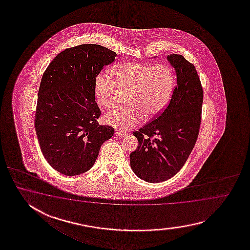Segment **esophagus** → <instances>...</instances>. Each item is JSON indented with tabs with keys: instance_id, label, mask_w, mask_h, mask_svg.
<instances>
[{
	"instance_id": "34e87169",
	"label": "esophagus",
	"mask_w": 250,
	"mask_h": 250,
	"mask_svg": "<svg viewBox=\"0 0 250 250\" xmlns=\"http://www.w3.org/2000/svg\"><path fill=\"white\" fill-rule=\"evenodd\" d=\"M115 134H116V136H118L119 138H123V137L127 136V133L122 132V131H116V132H115Z\"/></svg>"
}]
</instances>
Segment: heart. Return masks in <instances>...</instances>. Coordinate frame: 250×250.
<instances>
[{"label": "heart", "mask_w": 250, "mask_h": 250, "mask_svg": "<svg viewBox=\"0 0 250 250\" xmlns=\"http://www.w3.org/2000/svg\"><path fill=\"white\" fill-rule=\"evenodd\" d=\"M111 77L100 74L95 81V95L102 107L111 109L121 93H127V105L107 113L108 125L127 130L143 121L157 117L167 106L174 87V73L165 64L126 62L111 69Z\"/></svg>", "instance_id": "b5f03b06"}]
</instances>
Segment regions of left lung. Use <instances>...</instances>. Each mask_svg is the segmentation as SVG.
<instances>
[{
  "label": "left lung",
  "instance_id": "8db88e82",
  "mask_svg": "<svg viewBox=\"0 0 250 250\" xmlns=\"http://www.w3.org/2000/svg\"><path fill=\"white\" fill-rule=\"evenodd\" d=\"M167 60L175 69L177 85L168 106L133 132L139 145L129 157L134 173L153 183L169 180L185 165L201 123L204 93L197 69L181 54Z\"/></svg>",
  "mask_w": 250,
  "mask_h": 250
}]
</instances>
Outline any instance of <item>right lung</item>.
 <instances>
[{"instance_id":"add662e5","label":"right lung","mask_w":250,"mask_h":250,"mask_svg":"<svg viewBox=\"0 0 250 250\" xmlns=\"http://www.w3.org/2000/svg\"><path fill=\"white\" fill-rule=\"evenodd\" d=\"M116 53L95 43L65 49L42 74L35 127L42 154L54 170L79 175L95 165L114 128L99 125L95 81Z\"/></svg>"}]
</instances>
